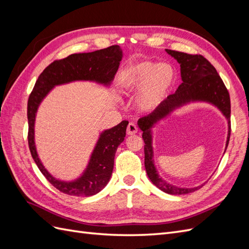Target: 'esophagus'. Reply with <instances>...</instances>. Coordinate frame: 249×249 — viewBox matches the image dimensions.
<instances>
[{"label": "esophagus", "mask_w": 249, "mask_h": 249, "mask_svg": "<svg viewBox=\"0 0 249 249\" xmlns=\"http://www.w3.org/2000/svg\"><path fill=\"white\" fill-rule=\"evenodd\" d=\"M138 132V127L136 126V124H135L134 123H130L129 124H127V127H126V134L127 135H134L136 134Z\"/></svg>", "instance_id": "esophagus-1"}]
</instances>
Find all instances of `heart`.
<instances>
[{"label":"heart","instance_id":"1","mask_svg":"<svg viewBox=\"0 0 249 249\" xmlns=\"http://www.w3.org/2000/svg\"><path fill=\"white\" fill-rule=\"evenodd\" d=\"M173 67L166 63L142 61L123 71L120 83L126 92L136 93V106L142 112H152L164 102L176 83Z\"/></svg>","mask_w":249,"mask_h":249}]
</instances>
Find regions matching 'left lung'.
Returning a JSON list of instances; mask_svg holds the SVG:
<instances>
[{
    "instance_id": "1",
    "label": "left lung",
    "mask_w": 249,
    "mask_h": 249,
    "mask_svg": "<svg viewBox=\"0 0 249 249\" xmlns=\"http://www.w3.org/2000/svg\"><path fill=\"white\" fill-rule=\"evenodd\" d=\"M175 58L180 66V77L183 83L177 91L167 96L166 100L147 116L138 120V126L144 141V165L146 173L152 183L165 193L182 195L194 192L202 186L194 188H180L167 183L160 178L154 163L153 149V127L171 114V112L184 105L193 102H206L214 105L221 111L228 120L229 131L227 139V149L231 136V100L227 87L218 74L215 67L201 55H190L186 53L165 50Z\"/></svg>"
}]
</instances>
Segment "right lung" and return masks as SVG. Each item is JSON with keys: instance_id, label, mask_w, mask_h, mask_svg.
<instances>
[{"instance_id": "1", "label": "right lung", "mask_w": 249, "mask_h": 249, "mask_svg": "<svg viewBox=\"0 0 249 249\" xmlns=\"http://www.w3.org/2000/svg\"><path fill=\"white\" fill-rule=\"evenodd\" d=\"M123 59L119 46L91 53L72 54L56 60L44 70L37 79L28 101V142L37 167L49 182L60 192L73 196H91L103 190L112 176L114 157L118 145L124 140L127 120L101 133L84 172L78 178L65 182L53 177L41 163L35 146L34 125L40 103L55 86L74 81H91L109 86Z\"/></svg>"}]
</instances>
